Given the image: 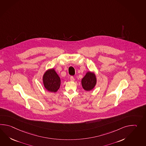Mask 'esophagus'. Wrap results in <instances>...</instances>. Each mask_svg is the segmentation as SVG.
Masks as SVG:
<instances>
[{
    "label": "esophagus",
    "instance_id": "1",
    "mask_svg": "<svg viewBox=\"0 0 146 146\" xmlns=\"http://www.w3.org/2000/svg\"><path fill=\"white\" fill-rule=\"evenodd\" d=\"M70 80L71 81H74L75 79L74 77L73 76H71L70 77Z\"/></svg>",
    "mask_w": 146,
    "mask_h": 146
}]
</instances>
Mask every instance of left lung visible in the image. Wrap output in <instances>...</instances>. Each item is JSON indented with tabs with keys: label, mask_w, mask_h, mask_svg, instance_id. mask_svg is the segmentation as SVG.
I'll list each match as a JSON object with an SVG mask.
<instances>
[{
	"label": "left lung",
	"mask_w": 146,
	"mask_h": 146,
	"mask_svg": "<svg viewBox=\"0 0 146 146\" xmlns=\"http://www.w3.org/2000/svg\"><path fill=\"white\" fill-rule=\"evenodd\" d=\"M82 86L86 91L92 90L97 83V78L93 72L88 71L81 80Z\"/></svg>",
	"instance_id": "obj_1"
}]
</instances>
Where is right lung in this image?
<instances>
[{
  "label": "right lung",
  "mask_w": 146,
  "mask_h": 146,
  "mask_svg": "<svg viewBox=\"0 0 146 146\" xmlns=\"http://www.w3.org/2000/svg\"><path fill=\"white\" fill-rule=\"evenodd\" d=\"M42 81L45 89L50 92H56L61 85V79L54 68H50L43 74Z\"/></svg>",
  "instance_id": "1"
}]
</instances>
